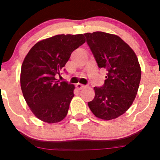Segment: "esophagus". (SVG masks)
Masks as SVG:
<instances>
[{"label":"esophagus","mask_w":160,"mask_h":160,"mask_svg":"<svg viewBox=\"0 0 160 160\" xmlns=\"http://www.w3.org/2000/svg\"><path fill=\"white\" fill-rule=\"evenodd\" d=\"M86 86H84V85H82V84H80V83H78L76 85V88L78 89H79V90H80V89H84V88H85Z\"/></svg>","instance_id":"1"}]
</instances>
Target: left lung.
Masks as SVG:
<instances>
[{"mask_svg":"<svg viewBox=\"0 0 160 160\" xmlns=\"http://www.w3.org/2000/svg\"><path fill=\"white\" fill-rule=\"evenodd\" d=\"M99 68L107 71L102 87H94L95 98L88 105L95 117L113 120L131 107L141 81V70L136 54L115 34L95 32L83 34Z\"/></svg>","mask_w":160,"mask_h":160,"instance_id":"left-lung-1","label":"left lung"}]
</instances>
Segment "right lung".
<instances>
[{
    "label": "right lung",
    "mask_w": 160,
    "mask_h": 160,
    "mask_svg": "<svg viewBox=\"0 0 160 160\" xmlns=\"http://www.w3.org/2000/svg\"><path fill=\"white\" fill-rule=\"evenodd\" d=\"M86 42L83 34H58L38 42L22 62L20 83L24 98L39 120L48 123L67 116L74 86L57 80L56 75L74 50Z\"/></svg>",
    "instance_id": "1"
}]
</instances>
